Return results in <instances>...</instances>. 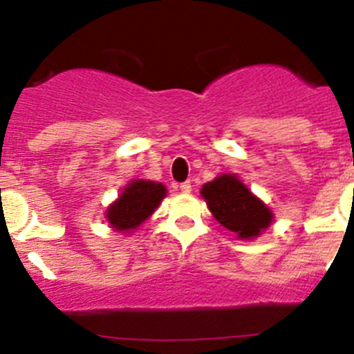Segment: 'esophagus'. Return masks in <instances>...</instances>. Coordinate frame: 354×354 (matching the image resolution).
Here are the masks:
<instances>
[{
    "label": "esophagus",
    "instance_id": "esophagus-1",
    "mask_svg": "<svg viewBox=\"0 0 354 354\" xmlns=\"http://www.w3.org/2000/svg\"><path fill=\"white\" fill-rule=\"evenodd\" d=\"M180 190L183 194H188V192H192V183L190 181H185V183L180 185Z\"/></svg>",
    "mask_w": 354,
    "mask_h": 354
}]
</instances>
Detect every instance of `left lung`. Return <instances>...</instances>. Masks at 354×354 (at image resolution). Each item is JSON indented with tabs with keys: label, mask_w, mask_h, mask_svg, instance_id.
Masks as SVG:
<instances>
[{
	"label": "left lung",
	"mask_w": 354,
	"mask_h": 354,
	"mask_svg": "<svg viewBox=\"0 0 354 354\" xmlns=\"http://www.w3.org/2000/svg\"><path fill=\"white\" fill-rule=\"evenodd\" d=\"M201 196L207 207L225 229L232 230L241 239L259 237L272 223V211L236 174H222L203 185Z\"/></svg>",
	"instance_id": "obj_1"
}]
</instances>
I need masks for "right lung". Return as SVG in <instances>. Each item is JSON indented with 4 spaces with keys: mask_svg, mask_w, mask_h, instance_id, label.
<instances>
[{
    "mask_svg": "<svg viewBox=\"0 0 354 354\" xmlns=\"http://www.w3.org/2000/svg\"><path fill=\"white\" fill-rule=\"evenodd\" d=\"M166 194L167 190L162 183L147 180L131 181L106 209L108 223L120 232L138 229L157 209Z\"/></svg>",
    "mask_w": 354,
    "mask_h": 354,
    "instance_id": "right-lung-1",
    "label": "right lung"
}]
</instances>
